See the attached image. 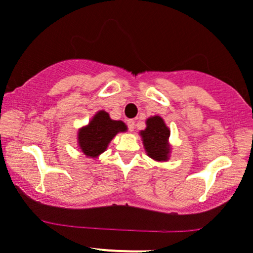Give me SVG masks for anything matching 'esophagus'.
<instances>
[{"label":"esophagus","instance_id":"esophagus-1","mask_svg":"<svg viewBox=\"0 0 253 253\" xmlns=\"http://www.w3.org/2000/svg\"><path fill=\"white\" fill-rule=\"evenodd\" d=\"M127 126H128V129L129 131H134V121L133 120H128V121H127Z\"/></svg>","mask_w":253,"mask_h":253}]
</instances>
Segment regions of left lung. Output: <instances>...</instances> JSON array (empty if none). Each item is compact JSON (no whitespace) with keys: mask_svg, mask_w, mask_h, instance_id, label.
I'll list each match as a JSON object with an SVG mask.
<instances>
[{"mask_svg":"<svg viewBox=\"0 0 253 253\" xmlns=\"http://www.w3.org/2000/svg\"><path fill=\"white\" fill-rule=\"evenodd\" d=\"M145 125L147 127L139 132V135L142 137L147 155L159 162L169 161L172 150L169 140L171 134L169 126L159 115L150 116L145 121Z\"/></svg>","mask_w":253,"mask_h":253,"instance_id":"left-lung-1","label":"left lung"}]
</instances>
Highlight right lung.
I'll use <instances>...</instances> for the list:
<instances>
[{
    "instance_id": "add662e5",
    "label": "right lung",
    "mask_w": 253,
    "mask_h": 253,
    "mask_svg": "<svg viewBox=\"0 0 253 253\" xmlns=\"http://www.w3.org/2000/svg\"><path fill=\"white\" fill-rule=\"evenodd\" d=\"M121 132H127L126 124L121 120H113L105 110H99L88 124L79 128L78 147L87 158L97 159Z\"/></svg>"
}]
</instances>
